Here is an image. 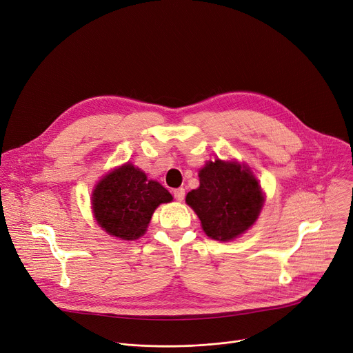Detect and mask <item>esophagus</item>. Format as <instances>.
<instances>
[{
  "instance_id": "1",
  "label": "esophagus",
  "mask_w": 353,
  "mask_h": 353,
  "mask_svg": "<svg viewBox=\"0 0 353 353\" xmlns=\"http://www.w3.org/2000/svg\"><path fill=\"white\" fill-rule=\"evenodd\" d=\"M173 196H174V199H176V200L181 201V200L184 199V196H186V192H184V189H183V188H180V189H176V190L173 192Z\"/></svg>"
}]
</instances>
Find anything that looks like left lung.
Returning <instances> with one entry per match:
<instances>
[{"instance_id":"left-lung-1","label":"left lung","mask_w":353,"mask_h":353,"mask_svg":"<svg viewBox=\"0 0 353 353\" xmlns=\"http://www.w3.org/2000/svg\"><path fill=\"white\" fill-rule=\"evenodd\" d=\"M200 186L186 196L206 234L214 240H232L256 221L263 194L254 176L239 163L216 160L199 173Z\"/></svg>"}]
</instances>
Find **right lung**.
<instances>
[{"mask_svg":"<svg viewBox=\"0 0 353 353\" xmlns=\"http://www.w3.org/2000/svg\"><path fill=\"white\" fill-rule=\"evenodd\" d=\"M172 199L160 183L127 163L100 180L92 193V212L108 234L134 240L144 234L156 208Z\"/></svg>","mask_w":353,"mask_h":353,"instance_id":"obj_1","label":"right lung"}]
</instances>
